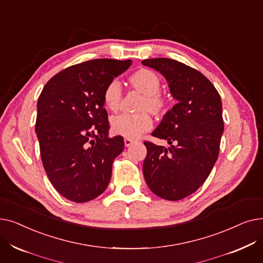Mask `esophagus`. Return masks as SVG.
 I'll return each mask as SVG.
<instances>
[{"label": "esophagus", "instance_id": "1", "mask_svg": "<svg viewBox=\"0 0 263 263\" xmlns=\"http://www.w3.org/2000/svg\"><path fill=\"white\" fill-rule=\"evenodd\" d=\"M133 143H134V140H131V139H124V146H126V147L131 146Z\"/></svg>", "mask_w": 263, "mask_h": 263}]
</instances>
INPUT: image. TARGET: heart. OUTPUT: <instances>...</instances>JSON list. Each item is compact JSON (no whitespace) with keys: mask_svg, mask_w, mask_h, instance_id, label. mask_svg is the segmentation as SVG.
Masks as SVG:
<instances>
[{"mask_svg":"<svg viewBox=\"0 0 263 263\" xmlns=\"http://www.w3.org/2000/svg\"><path fill=\"white\" fill-rule=\"evenodd\" d=\"M130 82L133 87L145 95V99L142 104L143 108H148L157 113L164 107L165 100L159 93L161 80L156 72L148 70V69H142L131 77ZM121 97L122 90L119 81L115 79L108 82L103 92L105 106L115 112L120 105ZM110 127L114 133L126 137V139H136L144 132L153 128V118L147 112L135 114L122 113L110 118Z\"/></svg>","mask_w":263,"mask_h":263,"instance_id":"obj_1","label":"heart"}]
</instances>
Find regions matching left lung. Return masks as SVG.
Instances as JSON below:
<instances>
[{
  "label": "left lung",
  "mask_w": 263,
  "mask_h": 263,
  "mask_svg": "<svg viewBox=\"0 0 263 263\" xmlns=\"http://www.w3.org/2000/svg\"><path fill=\"white\" fill-rule=\"evenodd\" d=\"M142 64L165 78L177 100L153 132L171 146L144 143V178L157 196L180 200L205 181L217 160L224 132L222 100L212 83L194 68L164 58Z\"/></svg>",
  "instance_id": "obj_1"
}]
</instances>
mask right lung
I'll return each mask as SVG.
<instances>
[{
  "label": "right lung",
  "mask_w": 263,
  "mask_h": 263,
  "mask_svg": "<svg viewBox=\"0 0 263 263\" xmlns=\"http://www.w3.org/2000/svg\"><path fill=\"white\" fill-rule=\"evenodd\" d=\"M131 64L99 59L68 67L39 96L35 131L41 161L55 190L69 200H92L109 183L124 143L108 136L103 92Z\"/></svg>",
  "instance_id": "add662e5"
}]
</instances>
